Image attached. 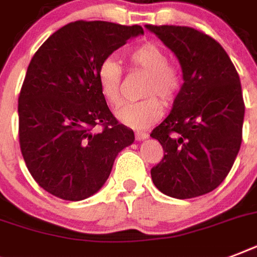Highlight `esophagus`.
Here are the masks:
<instances>
[{"mask_svg": "<svg viewBox=\"0 0 257 257\" xmlns=\"http://www.w3.org/2000/svg\"><path fill=\"white\" fill-rule=\"evenodd\" d=\"M136 140L137 141H144L148 139V133H145V132H136Z\"/></svg>", "mask_w": 257, "mask_h": 257, "instance_id": "obj_1", "label": "esophagus"}]
</instances>
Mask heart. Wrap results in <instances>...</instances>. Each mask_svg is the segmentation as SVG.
Instances as JSON below:
<instances>
[{"instance_id":"1","label":"heart","mask_w":257,"mask_h":257,"mask_svg":"<svg viewBox=\"0 0 257 257\" xmlns=\"http://www.w3.org/2000/svg\"><path fill=\"white\" fill-rule=\"evenodd\" d=\"M133 66L148 72L143 96H149L139 102L124 104L117 109L116 116L122 124L131 128L143 129L161 117L163 106L159 96L165 104L175 100L181 88V73L175 65L168 62V54L157 42L148 41L141 44L129 53ZM97 81L105 100L113 106L121 102V70L120 62L113 56L105 57L97 68Z\"/></svg>"}]
</instances>
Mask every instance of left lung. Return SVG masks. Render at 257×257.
I'll use <instances>...</instances> for the list:
<instances>
[{"label":"left lung","instance_id":"8db88e82","mask_svg":"<svg viewBox=\"0 0 257 257\" xmlns=\"http://www.w3.org/2000/svg\"><path fill=\"white\" fill-rule=\"evenodd\" d=\"M175 53L183 85L168 116L151 133L164 159L153 184L175 199L209 193L231 171L241 145L244 106L239 74L223 46L188 26L145 25Z\"/></svg>","mask_w":257,"mask_h":257}]
</instances>
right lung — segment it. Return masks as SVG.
<instances>
[{
  "instance_id": "1",
  "label": "right lung",
  "mask_w": 257,
  "mask_h": 257,
  "mask_svg": "<svg viewBox=\"0 0 257 257\" xmlns=\"http://www.w3.org/2000/svg\"><path fill=\"white\" fill-rule=\"evenodd\" d=\"M140 34L139 25L70 22L32 58L18 97V135L26 167L46 192L70 201L90 197L133 144L135 133L109 110L96 73L105 57ZM97 124L101 133L92 131Z\"/></svg>"
}]
</instances>
